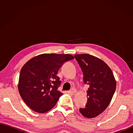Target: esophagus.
<instances>
[{"label":"esophagus","mask_w":133,"mask_h":133,"mask_svg":"<svg viewBox=\"0 0 133 133\" xmlns=\"http://www.w3.org/2000/svg\"><path fill=\"white\" fill-rule=\"evenodd\" d=\"M70 92L72 94H75L76 92H77V90H76V89H75L74 88H72L71 89V90H70Z\"/></svg>","instance_id":"34e87169"}]
</instances>
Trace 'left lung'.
I'll list each match as a JSON object with an SVG mask.
<instances>
[{"label":"left lung","mask_w":133,"mask_h":133,"mask_svg":"<svg viewBox=\"0 0 133 133\" xmlns=\"http://www.w3.org/2000/svg\"><path fill=\"white\" fill-rule=\"evenodd\" d=\"M75 58L83 72L84 83L90 86L86 107L79 111L84 117L94 118L109 106L116 89V81L111 69L101 59L87 54H76Z\"/></svg>","instance_id":"obj_1"}]
</instances>
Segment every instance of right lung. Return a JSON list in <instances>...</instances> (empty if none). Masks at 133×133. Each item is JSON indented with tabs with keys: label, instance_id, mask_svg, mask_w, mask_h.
Here are the masks:
<instances>
[{
	"label": "right lung",
	"instance_id": "right-lung-1",
	"mask_svg": "<svg viewBox=\"0 0 133 133\" xmlns=\"http://www.w3.org/2000/svg\"><path fill=\"white\" fill-rule=\"evenodd\" d=\"M74 58L70 54H43L23 65L19 75L18 90L31 109L44 113L55 106L63 95L58 90L61 81L56 75L64 62Z\"/></svg>",
	"mask_w": 133,
	"mask_h": 133
}]
</instances>
